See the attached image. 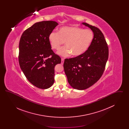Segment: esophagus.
Here are the masks:
<instances>
[{
	"instance_id": "34e87169",
	"label": "esophagus",
	"mask_w": 129,
	"mask_h": 129,
	"mask_svg": "<svg viewBox=\"0 0 129 129\" xmlns=\"http://www.w3.org/2000/svg\"><path fill=\"white\" fill-rule=\"evenodd\" d=\"M64 59L62 58H61V64H63L64 63Z\"/></svg>"
}]
</instances>
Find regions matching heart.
<instances>
[{
	"label": "heart",
	"instance_id": "b5f03b06",
	"mask_svg": "<svg viewBox=\"0 0 129 129\" xmlns=\"http://www.w3.org/2000/svg\"><path fill=\"white\" fill-rule=\"evenodd\" d=\"M93 39L94 34L91 30L71 26L61 27L57 33L52 32L48 36L51 47L53 50H58L65 42L66 46L57 52L63 57L71 55L74 56L83 55L91 46Z\"/></svg>",
	"mask_w": 129,
	"mask_h": 129
}]
</instances>
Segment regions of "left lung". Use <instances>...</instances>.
<instances>
[{
	"label": "left lung",
	"instance_id": "obj_1",
	"mask_svg": "<svg viewBox=\"0 0 129 129\" xmlns=\"http://www.w3.org/2000/svg\"><path fill=\"white\" fill-rule=\"evenodd\" d=\"M82 24L93 31L92 44L84 54L65 59L63 64L68 83L78 90L86 89L100 79L104 72L109 54L108 47L102 31L86 23Z\"/></svg>",
	"mask_w": 129,
	"mask_h": 129
}]
</instances>
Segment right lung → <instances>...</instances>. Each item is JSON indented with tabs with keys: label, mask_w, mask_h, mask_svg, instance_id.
Listing matches in <instances>:
<instances>
[{
	"label": "right lung",
	"mask_w": 129,
	"mask_h": 129,
	"mask_svg": "<svg viewBox=\"0 0 129 129\" xmlns=\"http://www.w3.org/2000/svg\"><path fill=\"white\" fill-rule=\"evenodd\" d=\"M58 25L55 21L37 22L23 32L19 45V62L27 79L41 89L54 83L55 67L60 57L51 49L48 36Z\"/></svg>",
	"instance_id": "1"
}]
</instances>
